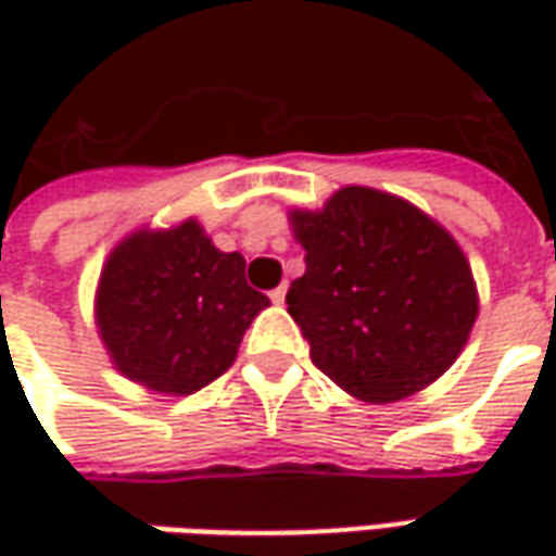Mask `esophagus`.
<instances>
[{
  "label": "esophagus",
  "instance_id": "1",
  "mask_svg": "<svg viewBox=\"0 0 556 556\" xmlns=\"http://www.w3.org/2000/svg\"><path fill=\"white\" fill-rule=\"evenodd\" d=\"M285 296H288V285H281V288H275L271 293H268V300H271V303H278V306L285 303Z\"/></svg>",
  "mask_w": 556,
  "mask_h": 556
}]
</instances>
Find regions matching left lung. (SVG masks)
I'll return each instance as SVG.
<instances>
[{"label": "left lung", "mask_w": 556, "mask_h": 556, "mask_svg": "<svg viewBox=\"0 0 556 556\" xmlns=\"http://www.w3.org/2000/svg\"><path fill=\"white\" fill-rule=\"evenodd\" d=\"M306 275L288 290L312 365L365 402H395L445 371L477 321L455 238L417 206L343 188L321 213L293 210Z\"/></svg>", "instance_id": "obj_1"}]
</instances>
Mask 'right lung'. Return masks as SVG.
Returning a JSON list of instances; mask_svg holds the SVG:
<instances>
[{"instance_id":"add662e5","label":"right lung","mask_w":556,"mask_h":556,"mask_svg":"<svg viewBox=\"0 0 556 556\" xmlns=\"http://www.w3.org/2000/svg\"><path fill=\"white\" fill-rule=\"evenodd\" d=\"M244 266L241 253L210 244L194 219L123 241L98 285V328L119 371L173 395L198 393L228 371L268 306Z\"/></svg>"}]
</instances>
